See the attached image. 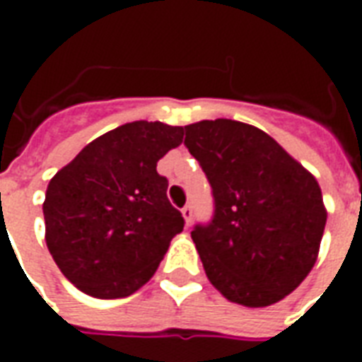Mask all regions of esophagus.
I'll return each instance as SVG.
<instances>
[{
  "label": "esophagus",
  "mask_w": 362,
  "mask_h": 362,
  "mask_svg": "<svg viewBox=\"0 0 362 362\" xmlns=\"http://www.w3.org/2000/svg\"><path fill=\"white\" fill-rule=\"evenodd\" d=\"M192 215H194V211H192V205L182 207V217H184V221H186V225H192Z\"/></svg>",
  "instance_id": "obj_1"
}]
</instances>
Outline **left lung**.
I'll return each mask as SVG.
<instances>
[{"mask_svg":"<svg viewBox=\"0 0 362 362\" xmlns=\"http://www.w3.org/2000/svg\"><path fill=\"white\" fill-rule=\"evenodd\" d=\"M184 129L215 199L211 223L192 230L211 285L250 308L279 303L318 258L327 217L318 182L250 124L202 119Z\"/></svg>","mask_w":362,"mask_h":362,"instance_id":"8db88e82","label":"left lung"}]
</instances>
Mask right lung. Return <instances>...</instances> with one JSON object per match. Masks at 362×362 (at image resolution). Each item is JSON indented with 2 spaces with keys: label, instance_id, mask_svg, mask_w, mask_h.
Here are the masks:
<instances>
[{
  "label": "right lung",
  "instance_id": "right-lung-1",
  "mask_svg": "<svg viewBox=\"0 0 362 362\" xmlns=\"http://www.w3.org/2000/svg\"><path fill=\"white\" fill-rule=\"evenodd\" d=\"M184 127L129 122L90 141L56 173L42 211L46 246L59 272L96 298H122L157 272L184 217L157 173Z\"/></svg>",
  "mask_w": 362,
  "mask_h": 362
}]
</instances>
